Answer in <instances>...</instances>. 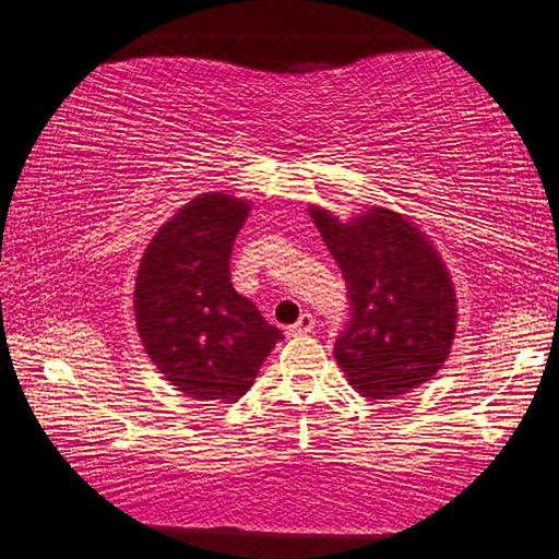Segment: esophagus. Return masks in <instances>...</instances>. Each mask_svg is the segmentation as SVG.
Returning a JSON list of instances; mask_svg holds the SVG:
<instances>
[{
  "instance_id": "34e87169",
  "label": "esophagus",
  "mask_w": 559,
  "mask_h": 559,
  "mask_svg": "<svg viewBox=\"0 0 559 559\" xmlns=\"http://www.w3.org/2000/svg\"><path fill=\"white\" fill-rule=\"evenodd\" d=\"M313 326H317V319L311 317V313H301V319L296 321L294 326H288V336H301V334H311Z\"/></svg>"
}]
</instances>
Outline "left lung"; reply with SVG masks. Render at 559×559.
I'll return each mask as SVG.
<instances>
[{"label": "left lung", "mask_w": 559, "mask_h": 559, "mask_svg": "<svg viewBox=\"0 0 559 559\" xmlns=\"http://www.w3.org/2000/svg\"><path fill=\"white\" fill-rule=\"evenodd\" d=\"M309 215L347 281L352 317L334 359L352 388L392 400L433 380L451 355L459 306L428 235L388 207H367L347 223L317 204Z\"/></svg>", "instance_id": "1"}]
</instances>
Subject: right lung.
I'll use <instances>...</instances> for the list:
<instances>
[{
    "label": "right lung",
    "instance_id": "add662e5",
    "mask_svg": "<svg viewBox=\"0 0 559 559\" xmlns=\"http://www.w3.org/2000/svg\"><path fill=\"white\" fill-rule=\"evenodd\" d=\"M248 212L250 200L198 194L156 230L136 273L133 313L148 359L204 403H238L283 336L230 283Z\"/></svg>",
    "mask_w": 559,
    "mask_h": 559
}]
</instances>
